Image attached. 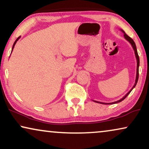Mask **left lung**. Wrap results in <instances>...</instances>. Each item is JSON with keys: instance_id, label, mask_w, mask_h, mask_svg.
Segmentation results:
<instances>
[{"instance_id": "1", "label": "left lung", "mask_w": 149, "mask_h": 149, "mask_svg": "<svg viewBox=\"0 0 149 149\" xmlns=\"http://www.w3.org/2000/svg\"><path fill=\"white\" fill-rule=\"evenodd\" d=\"M120 31H121L123 33H124V37L125 39H126L127 41H128L129 42H130L131 43V45H132V46L133 47V49H134V53H135V55H136V61H137V68H136V81H135V84L134 85V86L132 87V89L129 91V92L127 93V94L125 95V96L123 97L122 99H120V100H118L116 101V102H112V103H103V102H97V101H94L96 103H99V104H117V103H119L120 102H122L123 100H124L127 97V96L130 94V93H131V91H132L133 89H134V88L135 86H136V85L137 84V82H138V77H139V66H140V58H139V56H138V52H137V49H136V43H135V42L134 41V40L131 38V37H130L128 36L125 33V31H123V30L120 29Z\"/></svg>"}]
</instances>
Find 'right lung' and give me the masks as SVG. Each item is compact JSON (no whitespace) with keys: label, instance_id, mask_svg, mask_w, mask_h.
<instances>
[{"label":"right lung","instance_id":"add662e5","mask_svg":"<svg viewBox=\"0 0 149 149\" xmlns=\"http://www.w3.org/2000/svg\"><path fill=\"white\" fill-rule=\"evenodd\" d=\"M19 38H20V37H17V39H16V40H15V42H14V43H13V47H12V49H11V52H12V51H13V47H14V46H15V43H16V42H17V41L19 40Z\"/></svg>","mask_w":149,"mask_h":149}]
</instances>
